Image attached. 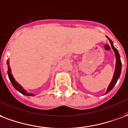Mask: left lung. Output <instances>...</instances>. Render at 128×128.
<instances>
[{"label": "left lung", "mask_w": 128, "mask_h": 128, "mask_svg": "<svg viewBox=\"0 0 128 128\" xmlns=\"http://www.w3.org/2000/svg\"><path fill=\"white\" fill-rule=\"evenodd\" d=\"M108 40L110 41V45H111V47L112 49L113 50L114 52V55H115V58H116V64H115V69H114V74H113V76H112V80H111V82L110 83L109 86L108 87L107 90L106 92V93L104 94H106L109 92L110 91L112 90L113 87L115 86V84L117 82V80L119 79L120 76V74H121V72H122V62H121V59H120V56L119 54V52L117 51V50L114 47L113 45V42L110 38H108V36H106Z\"/></svg>", "instance_id": "obj_1"}]
</instances>
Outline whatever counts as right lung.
<instances>
[{"label": "right lung", "mask_w": 128, "mask_h": 128, "mask_svg": "<svg viewBox=\"0 0 128 128\" xmlns=\"http://www.w3.org/2000/svg\"><path fill=\"white\" fill-rule=\"evenodd\" d=\"M6 64H7V66H8V71H7V73H8V78H9V80L11 81L12 85L14 86L16 90L18 91L19 92H20L21 94H22L23 95L25 96H34V94H29L28 92H26V91L25 90H24V88L21 86L20 84H19L17 81H16V79L14 78L13 74L11 73V69L10 68V66H9V61L7 60L6 62Z\"/></svg>", "instance_id": "1"}]
</instances>
